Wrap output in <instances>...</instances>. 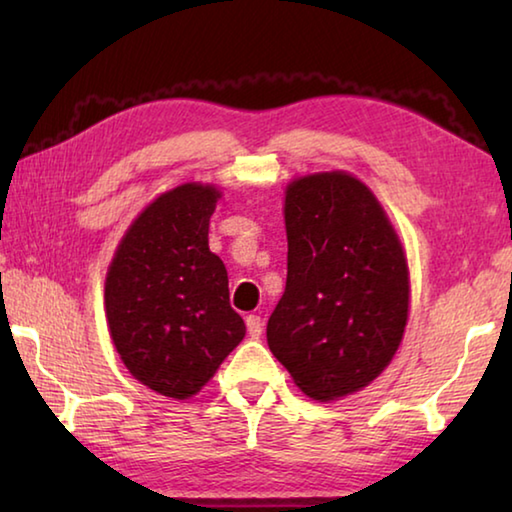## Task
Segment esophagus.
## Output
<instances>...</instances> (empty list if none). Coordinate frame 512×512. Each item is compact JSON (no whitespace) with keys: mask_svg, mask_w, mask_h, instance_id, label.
<instances>
[{"mask_svg":"<svg viewBox=\"0 0 512 512\" xmlns=\"http://www.w3.org/2000/svg\"><path fill=\"white\" fill-rule=\"evenodd\" d=\"M246 327H248V334L253 336V339H259V336H262L264 323H262V318H259V316H248L246 318Z\"/></svg>","mask_w":512,"mask_h":512,"instance_id":"34e87169","label":"esophagus"}]
</instances>
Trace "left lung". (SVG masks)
<instances>
[{
	"instance_id": "obj_1",
	"label": "left lung",
	"mask_w": 512,
	"mask_h": 512,
	"mask_svg": "<svg viewBox=\"0 0 512 512\" xmlns=\"http://www.w3.org/2000/svg\"><path fill=\"white\" fill-rule=\"evenodd\" d=\"M284 225L287 289L268 318V348L302 393L341 400L375 381L400 348L406 253L377 196L348 171L293 178Z\"/></svg>"
}]
</instances>
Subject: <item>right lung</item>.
<instances>
[{
    "mask_svg": "<svg viewBox=\"0 0 512 512\" xmlns=\"http://www.w3.org/2000/svg\"><path fill=\"white\" fill-rule=\"evenodd\" d=\"M221 189L185 183L160 194L121 237L106 273L110 339L151 391L189 400L246 336L228 271L207 244Z\"/></svg>",
    "mask_w": 512,
    "mask_h": 512,
    "instance_id": "obj_1",
    "label": "right lung"
}]
</instances>
